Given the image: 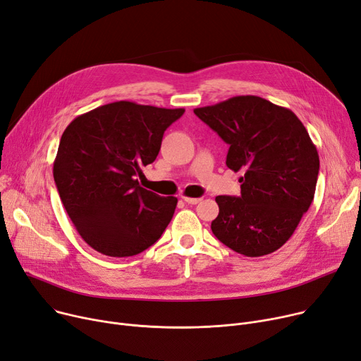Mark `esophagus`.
Wrapping results in <instances>:
<instances>
[{
  "label": "esophagus",
  "instance_id": "obj_1",
  "mask_svg": "<svg viewBox=\"0 0 361 361\" xmlns=\"http://www.w3.org/2000/svg\"><path fill=\"white\" fill-rule=\"evenodd\" d=\"M183 200L188 204H197L202 199L200 197H185V196H183Z\"/></svg>",
  "mask_w": 361,
  "mask_h": 361
}]
</instances>
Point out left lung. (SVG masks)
Returning a JSON list of instances; mask_svg holds the SVG:
<instances>
[{"label": "left lung", "mask_w": 361, "mask_h": 361, "mask_svg": "<svg viewBox=\"0 0 361 361\" xmlns=\"http://www.w3.org/2000/svg\"><path fill=\"white\" fill-rule=\"evenodd\" d=\"M230 145L226 166L240 177L241 195L216 196L212 233L231 250L259 257L294 234L313 202L319 155L295 114L260 97H234L195 109Z\"/></svg>", "instance_id": "1"}]
</instances>
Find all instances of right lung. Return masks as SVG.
Instances as JSON below:
<instances>
[{
  "label": "right lung",
  "instance_id": "add662e5",
  "mask_svg": "<svg viewBox=\"0 0 361 361\" xmlns=\"http://www.w3.org/2000/svg\"><path fill=\"white\" fill-rule=\"evenodd\" d=\"M183 114V108L118 101L67 126L54 180L75 230L92 249L128 257L162 235L178 200L146 190L136 176L157 159L164 131Z\"/></svg>",
  "mask_w": 361,
  "mask_h": 361
}]
</instances>
